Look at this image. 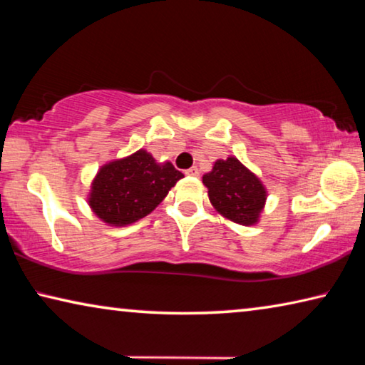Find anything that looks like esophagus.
Here are the masks:
<instances>
[{
  "mask_svg": "<svg viewBox=\"0 0 365 365\" xmlns=\"http://www.w3.org/2000/svg\"><path fill=\"white\" fill-rule=\"evenodd\" d=\"M185 174H187L188 177H200V170H197V168H190V169H187L185 170Z\"/></svg>",
  "mask_w": 365,
  "mask_h": 365,
  "instance_id": "esophagus-1",
  "label": "esophagus"
}]
</instances>
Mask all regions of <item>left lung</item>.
<instances>
[{
	"instance_id": "1",
	"label": "left lung",
	"mask_w": 365,
	"mask_h": 365,
	"mask_svg": "<svg viewBox=\"0 0 365 365\" xmlns=\"http://www.w3.org/2000/svg\"><path fill=\"white\" fill-rule=\"evenodd\" d=\"M207 196L222 217L238 225H256L267 201V190L255 172L235 156L217 159L202 175Z\"/></svg>"
}]
</instances>
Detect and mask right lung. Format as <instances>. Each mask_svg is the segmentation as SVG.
Segmentation results:
<instances>
[{"mask_svg": "<svg viewBox=\"0 0 365 365\" xmlns=\"http://www.w3.org/2000/svg\"><path fill=\"white\" fill-rule=\"evenodd\" d=\"M183 178L172 163H158L146 150L109 160L91 182L88 206L110 227H125L153 212Z\"/></svg>", "mask_w": 365, "mask_h": 365, "instance_id": "right-lung-1", "label": "right lung"}]
</instances>
